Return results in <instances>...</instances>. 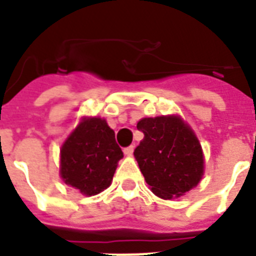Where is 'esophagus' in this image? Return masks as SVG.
Masks as SVG:
<instances>
[{
    "label": "esophagus",
    "instance_id": "obj_1",
    "mask_svg": "<svg viewBox=\"0 0 256 256\" xmlns=\"http://www.w3.org/2000/svg\"><path fill=\"white\" fill-rule=\"evenodd\" d=\"M124 152L126 154V155H132V152H134V146L126 147V148L124 150Z\"/></svg>",
    "mask_w": 256,
    "mask_h": 256
}]
</instances>
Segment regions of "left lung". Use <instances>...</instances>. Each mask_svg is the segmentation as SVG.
<instances>
[{"label": "left lung", "instance_id": "obj_1", "mask_svg": "<svg viewBox=\"0 0 256 256\" xmlns=\"http://www.w3.org/2000/svg\"><path fill=\"white\" fill-rule=\"evenodd\" d=\"M136 128L144 138L134 150V156L156 196L171 200L198 184L204 174L202 150L182 118H143Z\"/></svg>", "mask_w": 256, "mask_h": 256}]
</instances>
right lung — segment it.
Instances as JSON below:
<instances>
[{"label": "right lung", "mask_w": 256, "mask_h": 256, "mask_svg": "<svg viewBox=\"0 0 256 256\" xmlns=\"http://www.w3.org/2000/svg\"><path fill=\"white\" fill-rule=\"evenodd\" d=\"M60 175L66 184L85 196L102 192L113 180L124 158L116 134L101 118H85L62 147Z\"/></svg>", "instance_id": "1"}]
</instances>
